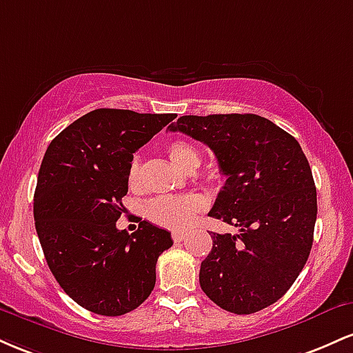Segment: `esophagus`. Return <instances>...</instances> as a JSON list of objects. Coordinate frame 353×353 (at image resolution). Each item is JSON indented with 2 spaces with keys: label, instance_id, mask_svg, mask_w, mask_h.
<instances>
[{
  "label": "esophagus",
  "instance_id": "esophagus-1",
  "mask_svg": "<svg viewBox=\"0 0 353 353\" xmlns=\"http://www.w3.org/2000/svg\"><path fill=\"white\" fill-rule=\"evenodd\" d=\"M171 236H172V241L174 242H181V241H184L185 232H182V230H172Z\"/></svg>",
  "mask_w": 353,
  "mask_h": 353
}]
</instances>
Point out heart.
Segmentation results:
<instances>
[{"mask_svg": "<svg viewBox=\"0 0 353 353\" xmlns=\"http://www.w3.org/2000/svg\"><path fill=\"white\" fill-rule=\"evenodd\" d=\"M169 159L177 168L185 172H194L201 164V154L189 141L176 139L165 145ZM129 189H137L139 185V159L134 157L128 172ZM204 208V202L197 196L184 197H154L144 205V217L152 224L169 229H182L192 222V219Z\"/></svg>", "mask_w": 353, "mask_h": 353, "instance_id": "b5f03b06", "label": "heart"}]
</instances>
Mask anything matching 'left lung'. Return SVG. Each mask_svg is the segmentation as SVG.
Segmentation results:
<instances>
[{
  "instance_id": "8db88e82",
  "label": "left lung",
  "mask_w": 353,
  "mask_h": 353,
  "mask_svg": "<svg viewBox=\"0 0 353 353\" xmlns=\"http://www.w3.org/2000/svg\"><path fill=\"white\" fill-rule=\"evenodd\" d=\"M169 131L212 149L228 177L209 216L239 228L212 232L199 282L221 309L254 314L277 302L309 259L317 190L294 136L257 114L182 116Z\"/></svg>"
}]
</instances>
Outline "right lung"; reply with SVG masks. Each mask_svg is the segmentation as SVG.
Listing matches in <instances>:
<instances>
[{
  "label": "right lung",
  "instance_id": "right-lung-1",
  "mask_svg": "<svg viewBox=\"0 0 353 353\" xmlns=\"http://www.w3.org/2000/svg\"><path fill=\"white\" fill-rule=\"evenodd\" d=\"M174 117L94 109L48 145L34 190L36 232L56 281L89 312L124 315L156 285L171 232L143 221L129 236L116 222L132 154Z\"/></svg>",
  "mask_w": 353,
  "mask_h": 353
}]
</instances>
